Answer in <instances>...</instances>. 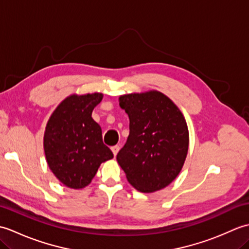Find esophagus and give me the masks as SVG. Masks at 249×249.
Masks as SVG:
<instances>
[{
    "instance_id": "34e87169",
    "label": "esophagus",
    "mask_w": 249,
    "mask_h": 249,
    "mask_svg": "<svg viewBox=\"0 0 249 249\" xmlns=\"http://www.w3.org/2000/svg\"><path fill=\"white\" fill-rule=\"evenodd\" d=\"M119 150H120V146H119V145H113L112 147H111V151H112L114 156H116V154H118Z\"/></svg>"
}]
</instances>
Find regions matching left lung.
I'll list each match as a JSON object with an SVG mask.
<instances>
[{
  "instance_id": "8db88e82",
  "label": "left lung",
  "mask_w": 249,
  "mask_h": 249,
  "mask_svg": "<svg viewBox=\"0 0 249 249\" xmlns=\"http://www.w3.org/2000/svg\"><path fill=\"white\" fill-rule=\"evenodd\" d=\"M119 102L128 114L129 136L116 160L139 192L165 188L187 156L189 135L182 112L158 91L123 95Z\"/></svg>"
}]
</instances>
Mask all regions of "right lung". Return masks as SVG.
I'll list each match as a JSON object with an SVG mask.
<instances>
[{
  "mask_svg": "<svg viewBox=\"0 0 249 249\" xmlns=\"http://www.w3.org/2000/svg\"><path fill=\"white\" fill-rule=\"evenodd\" d=\"M103 94L71 95L57 106L47 123L44 150L50 170L65 186H88L100 163L113 158L104 144L102 128L92 119Z\"/></svg>",
  "mask_w": 249,
  "mask_h": 249,
  "instance_id": "right-lung-1",
  "label": "right lung"
}]
</instances>
